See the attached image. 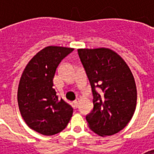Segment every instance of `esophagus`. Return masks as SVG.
<instances>
[{
    "label": "esophagus",
    "mask_w": 154,
    "mask_h": 154,
    "mask_svg": "<svg viewBox=\"0 0 154 154\" xmlns=\"http://www.w3.org/2000/svg\"><path fill=\"white\" fill-rule=\"evenodd\" d=\"M79 98H77V99H76V100H74L73 101V103H74V105H75V106L76 107H77V106H78V103H79Z\"/></svg>",
    "instance_id": "obj_1"
}]
</instances>
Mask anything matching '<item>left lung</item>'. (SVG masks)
Masks as SVG:
<instances>
[{"instance_id": "obj_1", "label": "left lung", "mask_w": 154, "mask_h": 154, "mask_svg": "<svg viewBox=\"0 0 154 154\" xmlns=\"http://www.w3.org/2000/svg\"><path fill=\"white\" fill-rule=\"evenodd\" d=\"M90 82L93 109L86 116L92 131L112 135L123 129L134 113L137 90L134 78L125 61L109 48L78 49Z\"/></svg>"}]
</instances>
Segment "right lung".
<instances>
[{"label": "right lung", "instance_id": "1", "mask_svg": "<svg viewBox=\"0 0 154 154\" xmlns=\"http://www.w3.org/2000/svg\"><path fill=\"white\" fill-rule=\"evenodd\" d=\"M72 51L71 48H44L29 62L20 77V111L29 127L41 134L61 132L72 116V107L57 96L53 82L57 66Z\"/></svg>", "mask_w": 154, "mask_h": 154}]
</instances>
